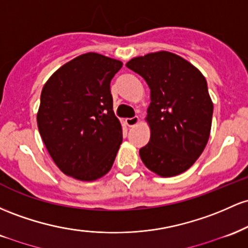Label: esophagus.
Wrapping results in <instances>:
<instances>
[{"instance_id":"esophagus-1","label":"esophagus","mask_w":248,"mask_h":248,"mask_svg":"<svg viewBox=\"0 0 248 248\" xmlns=\"http://www.w3.org/2000/svg\"><path fill=\"white\" fill-rule=\"evenodd\" d=\"M138 122H139V118H138L137 116L131 117V118H126V119H125V123H126V125L129 127H133V126H135V125H137Z\"/></svg>"}]
</instances>
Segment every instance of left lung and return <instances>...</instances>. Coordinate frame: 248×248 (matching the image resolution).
<instances>
[{"instance_id": "8db88e82", "label": "left lung", "mask_w": 248, "mask_h": 248, "mask_svg": "<svg viewBox=\"0 0 248 248\" xmlns=\"http://www.w3.org/2000/svg\"><path fill=\"white\" fill-rule=\"evenodd\" d=\"M126 66L140 75L151 90L147 122L151 137L139 150L145 166L160 177L190 169L206 146L213 103L198 69L168 51L136 57Z\"/></svg>"}]
</instances>
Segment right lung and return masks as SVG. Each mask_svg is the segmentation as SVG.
<instances>
[{"mask_svg": "<svg viewBox=\"0 0 248 248\" xmlns=\"http://www.w3.org/2000/svg\"><path fill=\"white\" fill-rule=\"evenodd\" d=\"M122 65L88 52L61 66L42 89L38 131L66 176L91 182L112 168L123 135L110 83Z\"/></svg>", "mask_w": 248, "mask_h": 248, "instance_id": "right-lung-1", "label": "right lung"}]
</instances>
